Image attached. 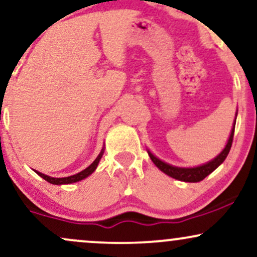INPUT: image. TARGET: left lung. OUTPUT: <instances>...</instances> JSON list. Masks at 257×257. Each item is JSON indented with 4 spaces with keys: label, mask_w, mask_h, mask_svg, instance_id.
Segmentation results:
<instances>
[{
    "label": "left lung",
    "mask_w": 257,
    "mask_h": 257,
    "mask_svg": "<svg viewBox=\"0 0 257 257\" xmlns=\"http://www.w3.org/2000/svg\"><path fill=\"white\" fill-rule=\"evenodd\" d=\"M235 117H237V113H235ZM234 126H235V120H234V123H233V128L231 131V135H229L228 141H227L225 149L222 150V152H221L220 155H217L214 159H211L210 162L203 164V166L194 167V168L174 167V166H170V164L166 163V162L161 161V159L156 157V156H153L150 151H147V152H149L150 158L152 159V162L156 164V167H157L159 170H162V172H163L164 174H167V175L172 176V178L176 179V180H180V181L199 182V181H202L203 179H205L206 176L209 175V174L213 173L214 170L216 169V168L219 167L220 164L222 163V162L226 159L227 155H228V152H229V150H231L232 143H233Z\"/></svg>",
    "instance_id": "1"
}]
</instances>
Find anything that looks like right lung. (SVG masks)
<instances>
[{
	"label": "right lung",
	"mask_w": 257,
	"mask_h": 257,
	"mask_svg": "<svg viewBox=\"0 0 257 257\" xmlns=\"http://www.w3.org/2000/svg\"><path fill=\"white\" fill-rule=\"evenodd\" d=\"M102 153H104V149L101 150V152L99 153L98 157L95 158V161L93 162V163L90 164L89 167L85 168L84 170H82V172H79L78 174H75V175H71V176H67V178H51V176L48 175H44V174L40 173V172H36L38 175L41 176V178L46 180V181L51 182L53 185H66V184H73V182H77V181H81V180H83L85 178H88V176L90 175L91 173H94V170L96 169V167H98L100 159L102 157Z\"/></svg>",
	"instance_id": "right-lung-1"
}]
</instances>
